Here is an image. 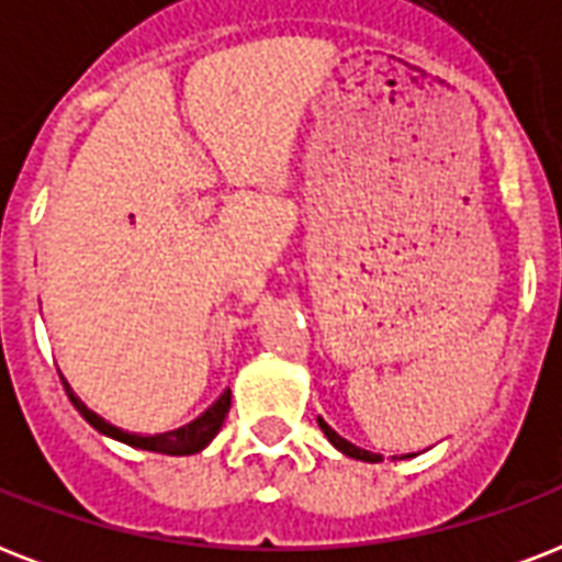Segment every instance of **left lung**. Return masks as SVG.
<instances>
[{"label":"left lung","mask_w":562,"mask_h":562,"mask_svg":"<svg viewBox=\"0 0 562 562\" xmlns=\"http://www.w3.org/2000/svg\"><path fill=\"white\" fill-rule=\"evenodd\" d=\"M317 426H321V431H324V435H326V440H329V443H333L335 449H338V452L347 454V458H356V461H368V463H379V461H382V454L368 452V449H361V446L350 443V440H344V437L338 435V431H335V428L329 426V423H326L324 417H317ZM402 458H411V454H402Z\"/></svg>","instance_id":"1"}]
</instances>
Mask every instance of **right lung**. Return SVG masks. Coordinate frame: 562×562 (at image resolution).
Here are the masks:
<instances>
[{
	"instance_id": "add662e5",
	"label": "right lung",
	"mask_w": 562,
	"mask_h": 562,
	"mask_svg": "<svg viewBox=\"0 0 562 562\" xmlns=\"http://www.w3.org/2000/svg\"><path fill=\"white\" fill-rule=\"evenodd\" d=\"M60 382H64L66 396H69V402L75 405V411H78V414H81V417L87 419V423H90L95 431L113 437V440H119V443L145 449V452H160V454L201 452V449H206V446H210L212 437L218 435L221 426H224V417H227V411H229V387H227V391L221 393L218 400L212 402L210 408L203 411L201 417L192 419V423H187V426L175 428V431H162V435H131V431L113 426V423H108L104 417H99L95 411L87 408V405H83V402L75 396L72 387H69V382H66L64 375H60Z\"/></svg>"
}]
</instances>
